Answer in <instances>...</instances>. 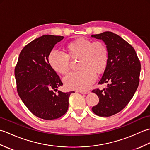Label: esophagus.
Returning a JSON list of instances; mask_svg holds the SVG:
<instances>
[{
	"label": "esophagus",
	"mask_w": 150,
	"mask_h": 150,
	"mask_svg": "<svg viewBox=\"0 0 150 150\" xmlns=\"http://www.w3.org/2000/svg\"><path fill=\"white\" fill-rule=\"evenodd\" d=\"M79 92L82 94H88L90 93V91H79Z\"/></svg>",
	"instance_id": "34e87169"
}]
</instances>
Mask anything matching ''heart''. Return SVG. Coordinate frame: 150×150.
Returning a JSON list of instances; mask_svg holds the SVG:
<instances>
[{
    "mask_svg": "<svg viewBox=\"0 0 150 150\" xmlns=\"http://www.w3.org/2000/svg\"><path fill=\"white\" fill-rule=\"evenodd\" d=\"M66 54L52 52L48 62L54 71L66 75L69 70V59H79V68L64 79L66 86L71 90H86L96 78V73L102 74L109 62V50L101 41L94 42L84 37L77 38L68 42L64 48Z\"/></svg>",
    "mask_w": 150,
    "mask_h": 150,
    "instance_id": "heart-1",
    "label": "heart"
}]
</instances>
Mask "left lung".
Masks as SVG:
<instances>
[{"label":"left lung","instance_id":"left-lung-1","mask_svg":"<svg viewBox=\"0 0 150 150\" xmlns=\"http://www.w3.org/2000/svg\"><path fill=\"white\" fill-rule=\"evenodd\" d=\"M106 44L109 50V62L99 84L107 87L92 91L99 102L91 108L98 116L110 117L123 110L131 100L139 86L141 62L135 50L122 37L111 31L92 35Z\"/></svg>","mask_w":150,"mask_h":150}]
</instances>
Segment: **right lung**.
<instances>
[{
    "instance_id": "right-lung-1",
    "label": "right lung",
    "mask_w": 150,
    "mask_h": 150,
    "mask_svg": "<svg viewBox=\"0 0 150 150\" xmlns=\"http://www.w3.org/2000/svg\"><path fill=\"white\" fill-rule=\"evenodd\" d=\"M63 39L62 36L44 35L31 41L22 50L15 69L21 99L34 115L44 120L64 115L73 92L57 90L62 82L47 59L55 44ZM55 91H58L57 94Z\"/></svg>"
}]
</instances>
